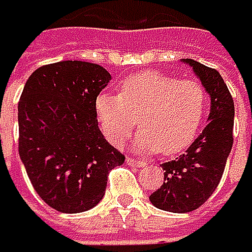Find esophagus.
Wrapping results in <instances>:
<instances>
[{
	"label": "esophagus",
	"mask_w": 252,
	"mask_h": 252,
	"mask_svg": "<svg viewBox=\"0 0 252 252\" xmlns=\"http://www.w3.org/2000/svg\"><path fill=\"white\" fill-rule=\"evenodd\" d=\"M127 164H130V166H136V168H141V166H144V161H143V160H138V158L127 157Z\"/></svg>",
	"instance_id": "34e87169"
}]
</instances>
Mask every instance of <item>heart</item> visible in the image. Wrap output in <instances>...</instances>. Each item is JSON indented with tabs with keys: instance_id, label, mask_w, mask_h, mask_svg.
<instances>
[{
	"instance_id": "1",
	"label": "heart",
	"mask_w": 252,
	"mask_h": 252,
	"mask_svg": "<svg viewBox=\"0 0 252 252\" xmlns=\"http://www.w3.org/2000/svg\"><path fill=\"white\" fill-rule=\"evenodd\" d=\"M207 111V94L201 83L179 80L155 70L125 78L117 94H100L95 113L105 138L124 146L136 125L139 152L174 154L188 147L199 131Z\"/></svg>"
}]
</instances>
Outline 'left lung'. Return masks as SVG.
I'll use <instances>...</instances> for the list:
<instances>
[{
    "label": "left lung",
    "mask_w": 252,
    "mask_h": 252,
    "mask_svg": "<svg viewBox=\"0 0 252 252\" xmlns=\"http://www.w3.org/2000/svg\"><path fill=\"white\" fill-rule=\"evenodd\" d=\"M182 61L210 95V113L209 124L185 154L161 164L164 182L149 196L154 207L172 213L193 212L213 194L234 143V100L220 72L193 59Z\"/></svg>",
    "instance_id": "left-lung-1"
}]
</instances>
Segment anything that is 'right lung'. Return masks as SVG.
I'll return each mask as SVG.
<instances>
[{"instance_id":"1","label":"right lung","mask_w":252,"mask_h":252,"mask_svg":"<svg viewBox=\"0 0 252 252\" xmlns=\"http://www.w3.org/2000/svg\"><path fill=\"white\" fill-rule=\"evenodd\" d=\"M111 75L84 61L39 67L18 101V152L31 184L63 213L94 209L108 174L125 161L101 135L95 100Z\"/></svg>"}]
</instances>
